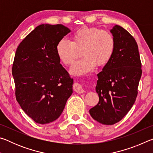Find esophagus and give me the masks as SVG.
<instances>
[{"label":"esophagus","mask_w":153,"mask_h":153,"mask_svg":"<svg viewBox=\"0 0 153 153\" xmlns=\"http://www.w3.org/2000/svg\"><path fill=\"white\" fill-rule=\"evenodd\" d=\"M74 90L77 93H79V94L84 92V90L83 88L82 85L77 82L75 83L74 84Z\"/></svg>","instance_id":"esophagus-1"}]
</instances>
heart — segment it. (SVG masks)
<instances>
[{"label":"heart","instance_id":"obj_1","mask_svg":"<svg viewBox=\"0 0 153 153\" xmlns=\"http://www.w3.org/2000/svg\"><path fill=\"white\" fill-rule=\"evenodd\" d=\"M115 49V38L110 32L88 27L76 30L71 36V41L61 39L56 45V55L65 65L73 63L81 52L83 57L70 69L75 76L89 74L96 65H106L112 59Z\"/></svg>","mask_w":153,"mask_h":153}]
</instances>
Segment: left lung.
Here are the masks:
<instances>
[{"label":"left lung","mask_w":153,"mask_h":153,"mask_svg":"<svg viewBox=\"0 0 153 153\" xmlns=\"http://www.w3.org/2000/svg\"><path fill=\"white\" fill-rule=\"evenodd\" d=\"M116 40L112 59L98 74L96 91L99 101L89 112L104 125L119 122L129 112L138 95L142 64L134 37L120 25L111 30Z\"/></svg>","instance_id":"1"}]
</instances>
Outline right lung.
<instances>
[{"mask_svg":"<svg viewBox=\"0 0 153 153\" xmlns=\"http://www.w3.org/2000/svg\"><path fill=\"white\" fill-rule=\"evenodd\" d=\"M70 32L61 24H42L19 44L12 74L17 101L40 124L53 122L63 112L73 93L74 80L56 55V45Z\"/></svg>","mask_w":153,"mask_h":153,"instance_id":"obj_1","label":"right lung"}]
</instances>
